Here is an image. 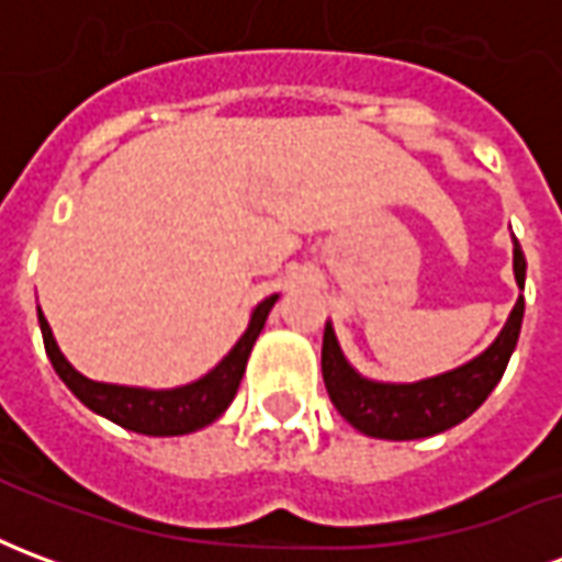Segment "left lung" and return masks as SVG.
Listing matches in <instances>:
<instances>
[{
	"label": "left lung",
	"mask_w": 562,
	"mask_h": 562,
	"mask_svg": "<svg viewBox=\"0 0 562 562\" xmlns=\"http://www.w3.org/2000/svg\"><path fill=\"white\" fill-rule=\"evenodd\" d=\"M524 273H527V261H524L520 244L515 240V280L520 289H524ZM520 322H524V297H518L506 328L487 352L451 373L424 379L415 385H385V382L358 376L352 367L346 364L334 328L328 325L325 340H322L325 389L337 413L367 436L422 439V436L442 434L463 418H470L496 389V382L506 373L508 358L518 346Z\"/></svg>",
	"instance_id": "8db88e82"
}]
</instances>
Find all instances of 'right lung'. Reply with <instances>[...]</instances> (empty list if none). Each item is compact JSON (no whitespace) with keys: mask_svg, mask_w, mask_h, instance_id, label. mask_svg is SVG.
I'll return each mask as SVG.
<instances>
[{"mask_svg":"<svg viewBox=\"0 0 562 562\" xmlns=\"http://www.w3.org/2000/svg\"><path fill=\"white\" fill-rule=\"evenodd\" d=\"M273 301H277V294L256 306L246 334L237 340L232 352L222 358V364L216 370H210L207 376L198 379L192 385H183V389L173 391L104 385V382H92V379L80 376L78 370L68 364L63 352H59V346H56L50 325L42 316V310H38V325H42L44 349H47V358H50L54 370L68 389L75 391V397L80 403H87L92 413L104 415V418H111L114 424L126 427V430H135V434L180 436L216 422L228 409V403L234 401V394L240 389L246 358H249L252 342H256V337L265 328V322H268Z\"/></svg>","mask_w":562,"mask_h":562,"instance_id":"1","label":"right lung"}]
</instances>
